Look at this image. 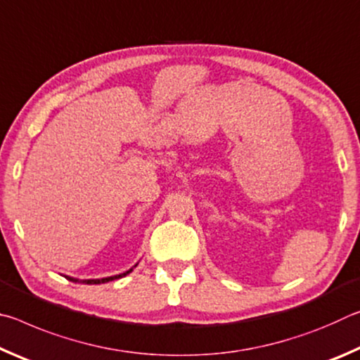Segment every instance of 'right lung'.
<instances>
[{"label":"right lung","mask_w":360,"mask_h":360,"mask_svg":"<svg viewBox=\"0 0 360 360\" xmlns=\"http://www.w3.org/2000/svg\"><path fill=\"white\" fill-rule=\"evenodd\" d=\"M133 268H130L129 271L122 273V275H115V276H109V278H101V279H82V281H79V279L76 278H71V276H65L68 281H72V283H85V284H101V283H109V281H114V279H119L122 276L129 275V273H131Z\"/></svg>","instance_id":"right-lung-1"}]
</instances>
